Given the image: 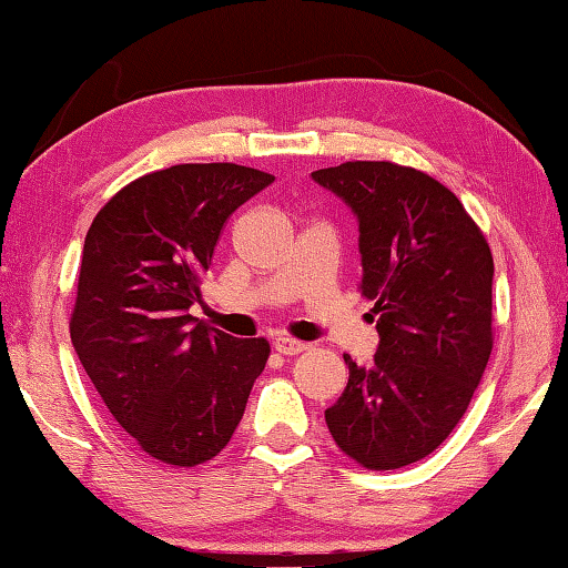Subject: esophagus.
I'll return each instance as SVG.
<instances>
[{"label": "esophagus", "instance_id": "1", "mask_svg": "<svg viewBox=\"0 0 568 568\" xmlns=\"http://www.w3.org/2000/svg\"><path fill=\"white\" fill-rule=\"evenodd\" d=\"M273 348L281 355H297V353H303L307 345L301 343V341H295V338H285V335H281V338L273 341Z\"/></svg>", "mask_w": 568, "mask_h": 568}]
</instances>
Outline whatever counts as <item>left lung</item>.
I'll use <instances>...</instances> for the list:
<instances>
[{"label":"left lung","mask_w":568,"mask_h":568,"mask_svg":"<svg viewBox=\"0 0 568 568\" xmlns=\"http://www.w3.org/2000/svg\"><path fill=\"white\" fill-rule=\"evenodd\" d=\"M313 180L358 217L361 295L381 335L371 365L343 355L348 386L325 423L365 468L416 464L464 418L491 355V247L454 192L420 170L355 160Z\"/></svg>","instance_id":"obj_1"}]
</instances>
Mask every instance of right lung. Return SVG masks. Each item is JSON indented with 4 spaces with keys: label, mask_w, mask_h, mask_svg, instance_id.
I'll return each mask as SVG.
<instances>
[{
    "label": "right lung",
    "mask_w": 568,
    "mask_h": 568,
    "mask_svg": "<svg viewBox=\"0 0 568 568\" xmlns=\"http://www.w3.org/2000/svg\"><path fill=\"white\" fill-rule=\"evenodd\" d=\"M267 172L207 162L124 185L84 237L72 345L114 420L170 466L215 458L233 438L271 343L190 315L220 230L271 185Z\"/></svg>",
    "instance_id": "obj_1"
}]
</instances>
